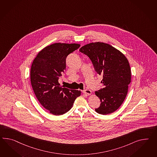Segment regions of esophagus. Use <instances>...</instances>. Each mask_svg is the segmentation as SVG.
<instances>
[{
	"mask_svg": "<svg viewBox=\"0 0 157 157\" xmlns=\"http://www.w3.org/2000/svg\"><path fill=\"white\" fill-rule=\"evenodd\" d=\"M82 92L84 93V94H88V95H90V94H91V93H92L91 90H89V89H86V90H84Z\"/></svg>",
	"mask_w": 157,
	"mask_h": 157,
	"instance_id": "1",
	"label": "esophagus"
}]
</instances>
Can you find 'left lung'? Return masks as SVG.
<instances>
[{
	"instance_id": "left-lung-1",
	"label": "left lung",
	"mask_w": 157,
	"mask_h": 157,
	"mask_svg": "<svg viewBox=\"0 0 157 157\" xmlns=\"http://www.w3.org/2000/svg\"><path fill=\"white\" fill-rule=\"evenodd\" d=\"M79 51L89 57L95 71L103 77L104 88L95 92L101 101L96 112L103 115L115 112L125 100L131 82L128 59L112 45L101 42L85 45Z\"/></svg>"
}]
</instances>
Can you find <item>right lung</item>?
<instances>
[{"label": "right lung", "instance_id": "right-lung-1", "mask_svg": "<svg viewBox=\"0 0 157 157\" xmlns=\"http://www.w3.org/2000/svg\"><path fill=\"white\" fill-rule=\"evenodd\" d=\"M78 44L54 43L37 54L31 68V82L36 98L49 113L60 116L72 108L80 91L63 88L59 79L66 68V58Z\"/></svg>", "mask_w": 157, "mask_h": 157}]
</instances>
